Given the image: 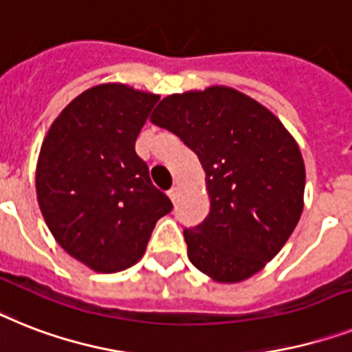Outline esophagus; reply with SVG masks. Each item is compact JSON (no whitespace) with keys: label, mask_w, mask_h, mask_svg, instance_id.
<instances>
[{"label":"esophagus","mask_w":352,"mask_h":352,"mask_svg":"<svg viewBox=\"0 0 352 352\" xmlns=\"http://www.w3.org/2000/svg\"><path fill=\"white\" fill-rule=\"evenodd\" d=\"M168 197H170V199H171V202H175V199H177V197H179V188H177V186H173V188H171V190L168 191Z\"/></svg>","instance_id":"esophagus-1"}]
</instances>
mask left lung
<instances>
[{"mask_svg":"<svg viewBox=\"0 0 352 352\" xmlns=\"http://www.w3.org/2000/svg\"><path fill=\"white\" fill-rule=\"evenodd\" d=\"M150 121L195 151L210 213L184 230L188 258L221 284L258 273L278 255L304 210L305 166L278 117L230 87L171 94Z\"/></svg>","mask_w":352,"mask_h":352,"instance_id":"left-lung-1","label":"left lung"}]
</instances>
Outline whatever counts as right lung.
<instances>
[{
    "label": "right lung",
    "mask_w": 352,
    "mask_h": 352,
    "mask_svg": "<svg viewBox=\"0 0 352 352\" xmlns=\"http://www.w3.org/2000/svg\"><path fill=\"white\" fill-rule=\"evenodd\" d=\"M159 96L102 82L70 101L39 150L36 193L56 242L97 273L137 264L171 202L150 181L135 139Z\"/></svg>",
    "instance_id": "1"
}]
</instances>
